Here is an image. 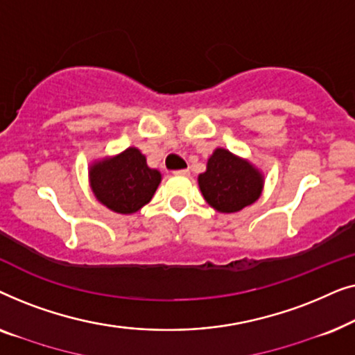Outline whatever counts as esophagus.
I'll list each match as a JSON object with an SVG mask.
<instances>
[{"mask_svg": "<svg viewBox=\"0 0 355 355\" xmlns=\"http://www.w3.org/2000/svg\"><path fill=\"white\" fill-rule=\"evenodd\" d=\"M174 174H176V176H189L191 171H189V169H178V171H174Z\"/></svg>", "mask_w": 355, "mask_h": 355, "instance_id": "esophagus-1", "label": "esophagus"}]
</instances>
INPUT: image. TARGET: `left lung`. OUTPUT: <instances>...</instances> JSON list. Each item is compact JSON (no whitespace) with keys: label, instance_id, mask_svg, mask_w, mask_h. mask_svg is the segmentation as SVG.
<instances>
[{"label":"left lung","instance_id":"1","mask_svg":"<svg viewBox=\"0 0 355 355\" xmlns=\"http://www.w3.org/2000/svg\"><path fill=\"white\" fill-rule=\"evenodd\" d=\"M198 187L208 205L221 213H236L259 200L263 174L250 162L226 148H216L198 176Z\"/></svg>","mask_w":355,"mask_h":355}]
</instances>
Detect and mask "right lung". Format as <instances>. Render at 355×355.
<instances>
[{"label": "right lung", "mask_w": 355, "mask_h": 355, "mask_svg": "<svg viewBox=\"0 0 355 355\" xmlns=\"http://www.w3.org/2000/svg\"><path fill=\"white\" fill-rule=\"evenodd\" d=\"M89 179L96 200L111 211L130 215L152 200L162 174L148 168L139 148L129 147L116 157L95 162L89 169Z\"/></svg>", "instance_id": "obj_1"}]
</instances>
